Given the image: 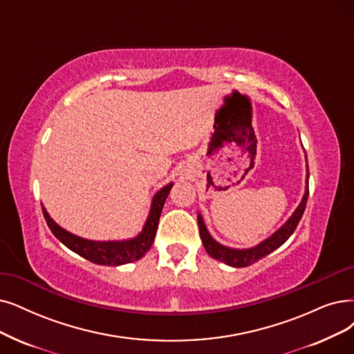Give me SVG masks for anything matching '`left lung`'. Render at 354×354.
Instances as JSON below:
<instances>
[{"label":"left lung","mask_w":354,"mask_h":354,"mask_svg":"<svg viewBox=\"0 0 354 354\" xmlns=\"http://www.w3.org/2000/svg\"><path fill=\"white\" fill-rule=\"evenodd\" d=\"M309 173H306V187H305V194L302 197V201L299 206L296 207V210L292 214V216L280 226V228L268 236L264 241L257 244L256 247L245 248V250H236V248H230L219 244L215 241L212 235L209 234L206 225L203 222V218L201 214H197V223H199V231H201V238L205 250L210 257H214L218 261H222L225 264H228L231 267H247L254 263H257L263 257L268 256V254L273 252L276 248H279L281 244H285L288 241V238L295 232L296 226H298L305 207H306V201H308V194H309Z\"/></svg>","instance_id":"8db88e82"}]
</instances>
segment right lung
I'll return each mask as SVG.
<instances>
[{
    "instance_id": "right-lung-1",
    "label": "right lung",
    "mask_w": 354,
    "mask_h": 354,
    "mask_svg": "<svg viewBox=\"0 0 354 354\" xmlns=\"http://www.w3.org/2000/svg\"><path fill=\"white\" fill-rule=\"evenodd\" d=\"M171 187L173 183H168L167 186L157 192V194H155L152 199L149 215L142 231H140L135 238L124 239V241H91V239L77 236L61 228V226L49 216L44 206H41V210H44V216L52 234L71 251L77 252L78 256L90 260L94 264L122 266L142 259L147 251L152 247L155 232H157L158 228L162 206Z\"/></svg>"
}]
</instances>
